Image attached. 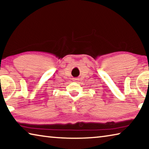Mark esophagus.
<instances>
[{
	"instance_id": "esophagus-1",
	"label": "esophagus",
	"mask_w": 149,
	"mask_h": 149,
	"mask_svg": "<svg viewBox=\"0 0 149 149\" xmlns=\"http://www.w3.org/2000/svg\"><path fill=\"white\" fill-rule=\"evenodd\" d=\"M74 81H77V80H78V79H77V78H74Z\"/></svg>"
}]
</instances>
